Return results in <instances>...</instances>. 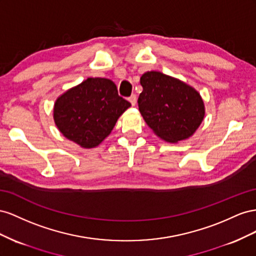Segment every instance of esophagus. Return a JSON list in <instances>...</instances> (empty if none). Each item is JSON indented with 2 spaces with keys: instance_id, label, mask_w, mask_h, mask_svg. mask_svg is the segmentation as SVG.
I'll list each match as a JSON object with an SVG mask.
<instances>
[{
  "instance_id": "1",
  "label": "esophagus",
  "mask_w": 256,
  "mask_h": 256,
  "mask_svg": "<svg viewBox=\"0 0 256 256\" xmlns=\"http://www.w3.org/2000/svg\"><path fill=\"white\" fill-rule=\"evenodd\" d=\"M136 100H137V98H136L135 94H133V96H130L128 98V102H130V104H132V106H135V105H136Z\"/></svg>"
}]
</instances>
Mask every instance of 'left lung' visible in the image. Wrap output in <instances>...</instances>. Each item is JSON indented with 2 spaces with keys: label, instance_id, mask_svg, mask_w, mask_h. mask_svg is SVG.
<instances>
[{
  "label": "left lung",
  "instance_id": "left-lung-1",
  "mask_svg": "<svg viewBox=\"0 0 256 256\" xmlns=\"http://www.w3.org/2000/svg\"><path fill=\"white\" fill-rule=\"evenodd\" d=\"M140 84L142 92L137 100L138 108L158 137L174 144L196 132L205 116V104L198 91L156 70L142 74Z\"/></svg>",
  "mask_w": 256,
  "mask_h": 256
}]
</instances>
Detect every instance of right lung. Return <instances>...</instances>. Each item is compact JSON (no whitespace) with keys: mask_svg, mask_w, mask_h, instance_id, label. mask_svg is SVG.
<instances>
[{"mask_svg":"<svg viewBox=\"0 0 256 256\" xmlns=\"http://www.w3.org/2000/svg\"><path fill=\"white\" fill-rule=\"evenodd\" d=\"M130 107L110 79L90 77L56 100L54 120L65 138L91 149L112 133L119 116Z\"/></svg>","mask_w":256,"mask_h":256,"instance_id":"right-lung-1","label":"right lung"}]
</instances>
